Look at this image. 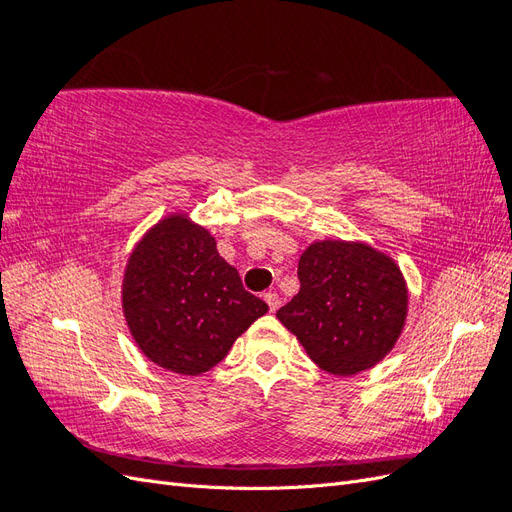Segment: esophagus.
Segmentation results:
<instances>
[{"instance_id":"obj_1","label":"esophagus","mask_w":512,"mask_h":512,"mask_svg":"<svg viewBox=\"0 0 512 512\" xmlns=\"http://www.w3.org/2000/svg\"><path fill=\"white\" fill-rule=\"evenodd\" d=\"M265 301H267L271 312H277V309H280V297H277L275 292H267V294H265Z\"/></svg>"}]
</instances>
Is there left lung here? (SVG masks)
Listing matches in <instances>:
<instances>
[{
	"label": "left lung",
	"instance_id": "left-lung-1",
	"mask_svg": "<svg viewBox=\"0 0 512 512\" xmlns=\"http://www.w3.org/2000/svg\"><path fill=\"white\" fill-rule=\"evenodd\" d=\"M301 288L277 309L307 356L333 376H354L393 350L408 316L397 262L363 241H314L299 258Z\"/></svg>",
	"mask_w": 512,
	"mask_h": 512
}]
</instances>
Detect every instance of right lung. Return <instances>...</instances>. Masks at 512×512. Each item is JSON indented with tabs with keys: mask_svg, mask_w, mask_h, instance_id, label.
I'll return each mask as SVG.
<instances>
[{
	"mask_svg": "<svg viewBox=\"0 0 512 512\" xmlns=\"http://www.w3.org/2000/svg\"><path fill=\"white\" fill-rule=\"evenodd\" d=\"M121 307L136 346L168 371L205 374L269 312L247 292L215 239L185 213L153 224L128 256Z\"/></svg>",
	"mask_w": 512,
	"mask_h": 512,
	"instance_id": "add662e5",
	"label": "right lung"
}]
</instances>
